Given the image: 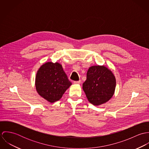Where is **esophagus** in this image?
Here are the masks:
<instances>
[{
	"label": "esophagus",
	"mask_w": 149,
	"mask_h": 149,
	"mask_svg": "<svg viewBox=\"0 0 149 149\" xmlns=\"http://www.w3.org/2000/svg\"><path fill=\"white\" fill-rule=\"evenodd\" d=\"M80 83H81V81H80V80L74 81V84H80Z\"/></svg>",
	"instance_id": "esophagus-1"
}]
</instances>
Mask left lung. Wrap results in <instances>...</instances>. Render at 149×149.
<instances>
[{
	"mask_svg": "<svg viewBox=\"0 0 149 149\" xmlns=\"http://www.w3.org/2000/svg\"><path fill=\"white\" fill-rule=\"evenodd\" d=\"M116 86V79L107 68L92 66L86 73V80L83 89L88 101L95 106L106 103L113 96Z\"/></svg>",
	"mask_w": 149,
	"mask_h": 149,
	"instance_id": "left-lung-1",
	"label": "left lung"
}]
</instances>
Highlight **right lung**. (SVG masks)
<instances>
[{
  "label": "right lung",
  "mask_w": 149,
  "mask_h": 149,
  "mask_svg": "<svg viewBox=\"0 0 149 149\" xmlns=\"http://www.w3.org/2000/svg\"><path fill=\"white\" fill-rule=\"evenodd\" d=\"M72 85L59 63L48 62L38 69L36 77V87L38 94L50 103L59 100Z\"/></svg>",
  "instance_id": "obj_1"
}]
</instances>
